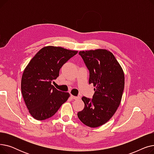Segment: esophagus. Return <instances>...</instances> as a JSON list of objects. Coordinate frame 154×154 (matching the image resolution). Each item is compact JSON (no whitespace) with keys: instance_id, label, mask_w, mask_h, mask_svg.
<instances>
[{"instance_id":"obj_1","label":"esophagus","mask_w":154,"mask_h":154,"mask_svg":"<svg viewBox=\"0 0 154 154\" xmlns=\"http://www.w3.org/2000/svg\"><path fill=\"white\" fill-rule=\"evenodd\" d=\"M70 97L72 99H74V100H79V99H80V97H79V96H74V95H70Z\"/></svg>"}]
</instances>
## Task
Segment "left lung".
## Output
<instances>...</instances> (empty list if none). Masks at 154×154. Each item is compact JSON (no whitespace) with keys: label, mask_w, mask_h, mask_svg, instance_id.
Segmentation results:
<instances>
[{"label":"left lung","mask_w":154,"mask_h":154,"mask_svg":"<svg viewBox=\"0 0 154 154\" xmlns=\"http://www.w3.org/2000/svg\"><path fill=\"white\" fill-rule=\"evenodd\" d=\"M79 54L89 70L88 83L95 88L92 99L82 97L85 107L77 116L85 125L97 127L106 124L117 110L124 89V74L110 51L97 49Z\"/></svg>","instance_id":"8db88e82"}]
</instances>
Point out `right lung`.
I'll return each instance as SVG.
<instances>
[{"instance_id":"1","label":"right lung","mask_w":154,"mask_h":154,"mask_svg":"<svg viewBox=\"0 0 154 154\" xmlns=\"http://www.w3.org/2000/svg\"><path fill=\"white\" fill-rule=\"evenodd\" d=\"M77 51L60 47L47 46L40 49L23 73L21 91L30 115L38 120L52 117L70 97L52 85L59 71Z\"/></svg>"}]
</instances>
